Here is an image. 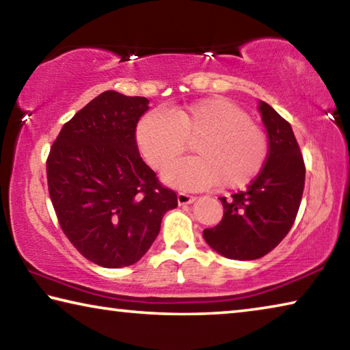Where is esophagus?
Segmentation results:
<instances>
[{"mask_svg": "<svg viewBox=\"0 0 350 350\" xmlns=\"http://www.w3.org/2000/svg\"><path fill=\"white\" fill-rule=\"evenodd\" d=\"M194 200H196V196H191V194H187V193L177 194V202H179V205H189L193 204Z\"/></svg>", "mask_w": 350, "mask_h": 350, "instance_id": "esophagus-1", "label": "esophagus"}]
</instances>
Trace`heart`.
<instances>
[{"label":"heart","instance_id":"heart-1","mask_svg":"<svg viewBox=\"0 0 350 350\" xmlns=\"http://www.w3.org/2000/svg\"><path fill=\"white\" fill-rule=\"evenodd\" d=\"M135 140L146 162L162 168L193 142L196 156L170 163L163 180L182 189L247 185L262 170L267 135L238 105L222 97L200 100L170 114L154 111L139 122Z\"/></svg>","mask_w":350,"mask_h":350}]
</instances>
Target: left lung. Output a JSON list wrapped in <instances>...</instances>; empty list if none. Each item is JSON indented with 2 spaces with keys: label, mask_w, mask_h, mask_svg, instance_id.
Masks as SVG:
<instances>
[{
  "label": "left lung",
  "mask_w": 350,
  "mask_h": 350,
  "mask_svg": "<svg viewBox=\"0 0 350 350\" xmlns=\"http://www.w3.org/2000/svg\"><path fill=\"white\" fill-rule=\"evenodd\" d=\"M269 135V154L260 173L244 191L221 198L222 221L204 230L213 250L228 259L253 260L273 250L295 222L304 191L306 167L290 123L259 102Z\"/></svg>",
  "instance_id": "1"
}]
</instances>
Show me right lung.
Masks as SVG:
<instances>
[{
    "mask_svg": "<svg viewBox=\"0 0 350 350\" xmlns=\"http://www.w3.org/2000/svg\"><path fill=\"white\" fill-rule=\"evenodd\" d=\"M150 100L105 91L64 123L46 162L58 222L86 259L106 269L137 262L177 206L142 161L135 126Z\"/></svg>",
    "mask_w": 350,
    "mask_h": 350,
    "instance_id": "right-lung-1",
    "label": "right lung"
}]
</instances>
